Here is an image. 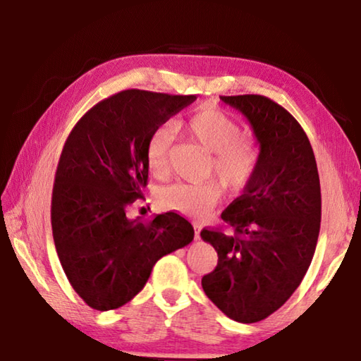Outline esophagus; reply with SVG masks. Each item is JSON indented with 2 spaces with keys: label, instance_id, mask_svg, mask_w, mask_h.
I'll use <instances>...</instances> for the list:
<instances>
[{
  "label": "esophagus",
  "instance_id": "1",
  "mask_svg": "<svg viewBox=\"0 0 361 361\" xmlns=\"http://www.w3.org/2000/svg\"><path fill=\"white\" fill-rule=\"evenodd\" d=\"M194 239L195 240L200 239V226L199 224H194Z\"/></svg>",
  "mask_w": 361,
  "mask_h": 361
}]
</instances>
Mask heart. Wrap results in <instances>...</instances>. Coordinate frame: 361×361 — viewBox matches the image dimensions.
<instances>
[{
    "instance_id": "heart-1",
    "label": "heart",
    "mask_w": 361,
    "mask_h": 361,
    "mask_svg": "<svg viewBox=\"0 0 361 361\" xmlns=\"http://www.w3.org/2000/svg\"><path fill=\"white\" fill-rule=\"evenodd\" d=\"M176 129L189 142L210 152L207 178H216L229 192H239L248 185L258 167V149L252 138L239 132V124L231 116L218 108L204 106L181 121ZM170 145L172 137L166 130L151 133L146 143V161L151 173L157 178H164L169 173ZM219 183H178L162 189L159 200L164 209L200 219L209 216L221 200L223 188Z\"/></svg>"
}]
</instances>
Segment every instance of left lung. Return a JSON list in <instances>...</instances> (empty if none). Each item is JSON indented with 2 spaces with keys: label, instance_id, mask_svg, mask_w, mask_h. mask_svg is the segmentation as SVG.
<instances>
[{
  "label": "left lung",
  "instance_id": "obj_1",
  "mask_svg": "<svg viewBox=\"0 0 361 361\" xmlns=\"http://www.w3.org/2000/svg\"><path fill=\"white\" fill-rule=\"evenodd\" d=\"M219 99L245 116L259 156L243 194L221 213L228 231L200 232L218 253L202 288L229 319L255 323L288 301L312 262L320 178L309 138L285 108L262 95Z\"/></svg>",
  "mask_w": 361,
  "mask_h": 361
}]
</instances>
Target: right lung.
Segmentation results:
<instances>
[{"mask_svg": "<svg viewBox=\"0 0 361 361\" xmlns=\"http://www.w3.org/2000/svg\"><path fill=\"white\" fill-rule=\"evenodd\" d=\"M195 99L122 90L90 108L66 138L52 189V235L71 286L95 310L129 302L162 256L194 239L178 213L143 221L126 210L143 197L151 133Z\"/></svg>", "mask_w": 361, "mask_h": 361, "instance_id": "1", "label": "right lung"}]
</instances>
